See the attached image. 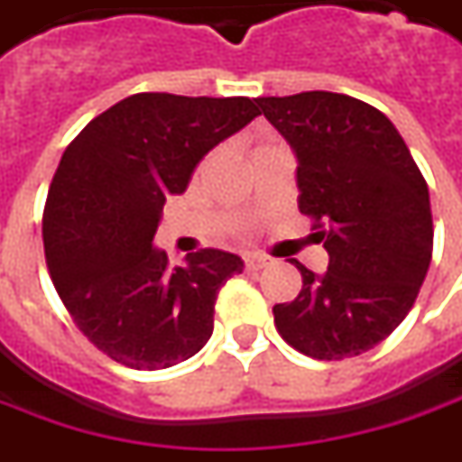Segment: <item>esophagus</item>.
<instances>
[{
    "label": "esophagus",
    "mask_w": 462,
    "mask_h": 462,
    "mask_svg": "<svg viewBox=\"0 0 462 462\" xmlns=\"http://www.w3.org/2000/svg\"><path fill=\"white\" fill-rule=\"evenodd\" d=\"M244 263H246L249 272H262V269H266V266L272 263V259H266L262 254H249V256L244 259Z\"/></svg>",
    "instance_id": "34e87169"
}]
</instances>
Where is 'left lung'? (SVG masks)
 <instances>
[{"label":"left lung","instance_id":"obj_1","mask_svg":"<svg viewBox=\"0 0 462 462\" xmlns=\"http://www.w3.org/2000/svg\"><path fill=\"white\" fill-rule=\"evenodd\" d=\"M297 155L299 211L329 254L301 272L294 301L273 307L286 345L314 359L357 357L412 310L432 259L428 183L387 117L339 92L259 97Z\"/></svg>","mask_w":462,"mask_h":462}]
</instances>
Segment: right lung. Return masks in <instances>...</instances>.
Returning <instances> with one entry per match:
<instances>
[{
	"instance_id": "1",
	"label": "right lung",
	"mask_w": 462,
	"mask_h": 462,
	"mask_svg": "<svg viewBox=\"0 0 462 462\" xmlns=\"http://www.w3.org/2000/svg\"><path fill=\"white\" fill-rule=\"evenodd\" d=\"M256 116L249 97L138 92L67 145L44 206V259L72 322L110 359L165 370L208 342L218 289L244 262L200 249L171 266L152 236L165 199Z\"/></svg>"
}]
</instances>
